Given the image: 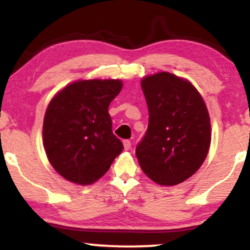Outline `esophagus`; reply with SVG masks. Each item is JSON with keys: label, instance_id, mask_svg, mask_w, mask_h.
<instances>
[{"label": "esophagus", "instance_id": "1", "mask_svg": "<svg viewBox=\"0 0 250 250\" xmlns=\"http://www.w3.org/2000/svg\"><path fill=\"white\" fill-rule=\"evenodd\" d=\"M123 147H125V150H129V149L131 148V142L129 141V140H125V141H123Z\"/></svg>", "mask_w": 250, "mask_h": 250}]
</instances>
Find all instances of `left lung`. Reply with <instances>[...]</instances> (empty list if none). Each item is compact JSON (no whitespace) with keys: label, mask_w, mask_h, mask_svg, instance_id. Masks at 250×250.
I'll return each mask as SVG.
<instances>
[{"label":"left lung","mask_w":250,"mask_h":250,"mask_svg":"<svg viewBox=\"0 0 250 250\" xmlns=\"http://www.w3.org/2000/svg\"><path fill=\"white\" fill-rule=\"evenodd\" d=\"M149 121L136 157L149 179L161 186L183 182L197 171L210 146V119L190 82L170 73L141 82Z\"/></svg>","instance_id":"left-lung-1"}]
</instances>
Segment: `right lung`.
<instances>
[{
    "instance_id": "right-lung-1",
    "label": "right lung",
    "mask_w": 250,
    "mask_h": 250,
    "mask_svg": "<svg viewBox=\"0 0 250 250\" xmlns=\"http://www.w3.org/2000/svg\"><path fill=\"white\" fill-rule=\"evenodd\" d=\"M120 80L77 81L51 100L43 121V146L54 169L68 181L90 185L108 171L123 145L108 113Z\"/></svg>"
}]
</instances>
